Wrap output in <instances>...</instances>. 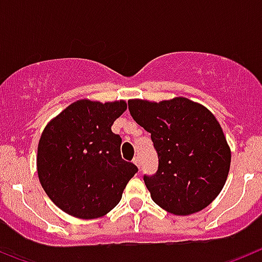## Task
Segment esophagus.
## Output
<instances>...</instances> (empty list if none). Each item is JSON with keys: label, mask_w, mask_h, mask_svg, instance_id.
<instances>
[{"label": "esophagus", "mask_w": 262, "mask_h": 262, "mask_svg": "<svg viewBox=\"0 0 262 262\" xmlns=\"http://www.w3.org/2000/svg\"><path fill=\"white\" fill-rule=\"evenodd\" d=\"M133 163L135 164V165L138 166V168H140V159H139V157H135V159L133 160Z\"/></svg>", "instance_id": "34e87169"}]
</instances>
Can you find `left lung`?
I'll list each match as a JSON object with an SVG mask.
<instances>
[{
	"mask_svg": "<svg viewBox=\"0 0 262 262\" xmlns=\"http://www.w3.org/2000/svg\"><path fill=\"white\" fill-rule=\"evenodd\" d=\"M128 110L151 134L159 156L156 174L144 176L154 202L181 216L207 207L223 189L231 165L230 145L214 114L185 97L129 99Z\"/></svg>",
	"mask_w": 262,
	"mask_h": 262,
	"instance_id": "1",
	"label": "left lung"
}]
</instances>
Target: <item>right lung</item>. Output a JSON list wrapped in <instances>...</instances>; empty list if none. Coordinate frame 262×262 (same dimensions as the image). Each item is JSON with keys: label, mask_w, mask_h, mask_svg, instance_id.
I'll return each mask as SVG.
<instances>
[{"label": "right lung", "mask_w": 262, "mask_h": 262, "mask_svg": "<svg viewBox=\"0 0 262 262\" xmlns=\"http://www.w3.org/2000/svg\"><path fill=\"white\" fill-rule=\"evenodd\" d=\"M126 101L78 99L51 119L38 144L41 187L55 205L80 219L114 209L138 168L120 157L122 139L111 131Z\"/></svg>", "instance_id": "right-lung-1"}]
</instances>
